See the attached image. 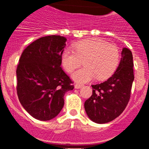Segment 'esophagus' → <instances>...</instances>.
Segmentation results:
<instances>
[{"instance_id":"34e87169","label":"esophagus","mask_w":149,"mask_h":149,"mask_svg":"<svg viewBox=\"0 0 149 149\" xmlns=\"http://www.w3.org/2000/svg\"><path fill=\"white\" fill-rule=\"evenodd\" d=\"M83 86L82 84H75V88H80Z\"/></svg>"}]
</instances>
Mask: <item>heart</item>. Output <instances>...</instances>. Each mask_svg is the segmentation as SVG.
<instances>
[{
  "mask_svg": "<svg viewBox=\"0 0 149 149\" xmlns=\"http://www.w3.org/2000/svg\"><path fill=\"white\" fill-rule=\"evenodd\" d=\"M120 54L118 47L104 40L88 39L76 43L73 51L66 49L61 54V64L68 73H72L81 64L85 67L74 72L72 78L78 83H86L96 77L109 78L116 70Z\"/></svg>",
  "mask_w": 149,
  "mask_h": 149,
  "instance_id": "b5f03b06",
  "label": "heart"
}]
</instances>
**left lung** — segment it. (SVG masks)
<instances>
[{
	"mask_svg": "<svg viewBox=\"0 0 149 149\" xmlns=\"http://www.w3.org/2000/svg\"><path fill=\"white\" fill-rule=\"evenodd\" d=\"M133 55L123 48L115 73L103 83L91 85L92 95L84 103L88 118L94 123H109L123 113L130 101L133 73Z\"/></svg>",
	"mask_w": 149,
	"mask_h": 149,
	"instance_id": "obj_1",
	"label": "left lung"
}]
</instances>
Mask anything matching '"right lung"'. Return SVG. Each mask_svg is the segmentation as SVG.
Instances as JSON below:
<instances>
[{
	"label": "right lung",
	"instance_id": "1",
	"mask_svg": "<svg viewBox=\"0 0 149 149\" xmlns=\"http://www.w3.org/2000/svg\"><path fill=\"white\" fill-rule=\"evenodd\" d=\"M66 38L50 35L24 49L16 68L18 98L30 115L39 120L55 118L64 105V95L73 81L61 67Z\"/></svg>",
	"mask_w": 149,
	"mask_h": 149
}]
</instances>
